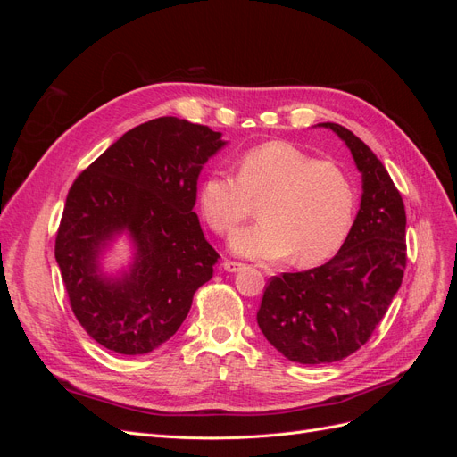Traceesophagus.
Instances as JSON below:
<instances>
[{"mask_svg":"<svg viewBox=\"0 0 457 457\" xmlns=\"http://www.w3.org/2000/svg\"><path fill=\"white\" fill-rule=\"evenodd\" d=\"M223 269H225L227 272H240V270L244 269V265H242V262H238V261L227 259V261H223Z\"/></svg>","mask_w":457,"mask_h":457,"instance_id":"esophagus-1","label":"esophagus"}]
</instances>
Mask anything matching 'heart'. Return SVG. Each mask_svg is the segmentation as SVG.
Wrapping results in <instances>:
<instances>
[{"label":"heart","instance_id":"obj_1","mask_svg":"<svg viewBox=\"0 0 457 457\" xmlns=\"http://www.w3.org/2000/svg\"><path fill=\"white\" fill-rule=\"evenodd\" d=\"M259 205L261 223L230 238L234 253L257 261L294 255L297 265H314L339 250L354 215V188L339 165L316 160L287 141H269L245 150L237 177L205 175L198 204L205 223L230 234Z\"/></svg>","mask_w":457,"mask_h":457}]
</instances>
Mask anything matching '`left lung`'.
I'll return each instance as SVG.
<instances>
[{
	"instance_id": "1",
	"label": "left lung",
	"mask_w": 457,
	"mask_h": 457,
	"mask_svg": "<svg viewBox=\"0 0 457 457\" xmlns=\"http://www.w3.org/2000/svg\"><path fill=\"white\" fill-rule=\"evenodd\" d=\"M347 145L362 175L361 210L324 265L272 276L257 311L262 336L287 361L337 362L381 322L406 269V212L385 165L339 123H318Z\"/></svg>"
}]
</instances>
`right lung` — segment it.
<instances>
[{
	"instance_id": "obj_1",
	"label": "right lung",
	"mask_w": 457,
	"mask_h": 457,
	"mask_svg": "<svg viewBox=\"0 0 457 457\" xmlns=\"http://www.w3.org/2000/svg\"><path fill=\"white\" fill-rule=\"evenodd\" d=\"M223 133L163 116L123 133L66 196L54 259L78 322L108 351L146 354L181 328L219 253L205 240L196 204L204 163ZM120 236L134 255L116 275L102 257Z\"/></svg>"
}]
</instances>
